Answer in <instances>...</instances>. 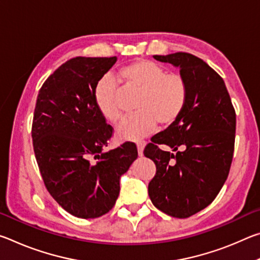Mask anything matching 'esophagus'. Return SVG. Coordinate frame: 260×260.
<instances>
[{
	"mask_svg": "<svg viewBox=\"0 0 260 260\" xmlns=\"http://www.w3.org/2000/svg\"><path fill=\"white\" fill-rule=\"evenodd\" d=\"M136 144H138L139 156H143V149H144V146H146V141H140V142H138Z\"/></svg>",
	"mask_w": 260,
	"mask_h": 260,
	"instance_id": "esophagus-1",
	"label": "esophagus"
}]
</instances>
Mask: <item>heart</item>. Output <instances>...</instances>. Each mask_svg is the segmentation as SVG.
Wrapping results in <instances>:
<instances>
[{"instance_id":"obj_1","label":"heart","mask_w":260,"mask_h":260,"mask_svg":"<svg viewBox=\"0 0 260 260\" xmlns=\"http://www.w3.org/2000/svg\"><path fill=\"white\" fill-rule=\"evenodd\" d=\"M125 90L139 93L138 112L125 118L117 133L124 140L136 141L151 134L157 122L162 127L174 124L183 112L188 100V85L182 74L167 72L165 68L148 59H138L119 70ZM96 107L105 119L117 122L122 117L120 89L111 78H103L94 91Z\"/></svg>"}]
</instances>
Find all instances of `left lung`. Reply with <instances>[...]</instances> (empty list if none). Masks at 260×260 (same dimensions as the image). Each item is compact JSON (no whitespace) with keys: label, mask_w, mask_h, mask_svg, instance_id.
I'll use <instances>...</instances> for the list:
<instances>
[{"label":"left lung","mask_w":260,"mask_h":260,"mask_svg":"<svg viewBox=\"0 0 260 260\" xmlns=\"http://www.w3.org/2000/svg\"><path fill=\"white\" fill-rule=\"evenodd\" d=\"M153 58L180 68L188 85V100L179 119L144 148V156L156 165L148 192L161 212L188 218L212 203L227 180L236 113L223 79L203 59L188 52ZM160 144L177 153L161 151Z\"/></svg>","instance_id":"left-lung-1"}]
</instances>
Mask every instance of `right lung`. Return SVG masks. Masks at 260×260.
I'll use <instances>...</instances> for the list:
<instances>
[{"label":"right lung","mask_w":260,"mask_h":260,"mask_svg":"<svg viewBox=\"0 0 260 260\" xmlns=\"http://www.w3.org/2000/svg\"><path fill=\"white\" fill-rule=\"evenodd\" d=\"M117 57H76L50 74L39 91L32 139L47 190L74 217L108 213L119 179L138 158L135 143L105 150L112 126L96 107L94 91Z\"/></svg>","instance_id":"add662e5"}]
</instances>
